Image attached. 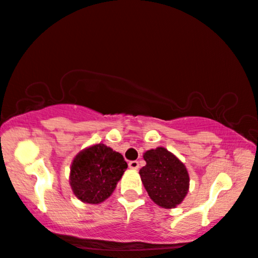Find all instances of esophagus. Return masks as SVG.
<instances>
[{
	"label": "esophagus",
	"mask_w": 258,
	"mask_h": 258,
	"mask_svg": "<svg viewBox=\"0 0 258 258\" xmlns=\"http://www.w3.org/2000/svg\"><path fill=\"white\" fill-rule=\"evenodd\" d=\"M128 167H130V168H132V169H138V168H139V162H138L137 160L130 161Z\"/></svg>",
	"instance_id": "obj_1"
}]
</instances>
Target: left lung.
Instances as JSON below:
<instances>
[{"label":"left lung","instance_id":"obj_1","mask_svg":"<svg viewBox=\"0 0 258 258\" xmlns=\"http://www.w3.org/2000/svg\"><path fill=\"white\" fill-rule=\"evenodd\" d=\"M144 159L146 166L139 174L150 198L164 208L176 207L186 197L189 187L186 167L164 147L147 151Z\"/></svg>","mask_w":258,"mask_h":258}]
</instances>
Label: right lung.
<instances>
[{
    "instance_id": "right-lung-1",
    "label": "right lung",
    "mask_w": 258,
    "mask_h": 258,
    "mask_svg": "<svg viewBox=\"0 0 258 258\" xmlns=\"http://www.w3.org/2000/svg\"><path fill=\"white\" fill-rule=\"evenodd\" d=\"M127 164L112 148L98 144L82 151L71 165L70 184L83 202L100 203L114 190Z\"/></svg>"
}]
</instances>
